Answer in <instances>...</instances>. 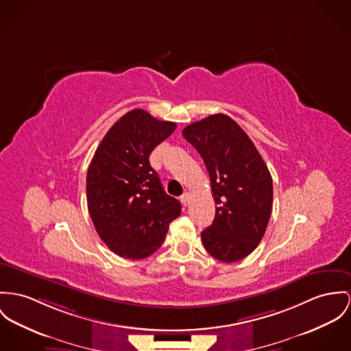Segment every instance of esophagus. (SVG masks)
<instances>
[{
  "label": "esophagus",
  "mask_w": 351,
  "mask_h": 351,
  "mask_svg": "<svg viewBox=\"0 0 351 351\" xmlns=\"http://www.w3.org/2000/svg\"><path fill=\"white\" fill-rule=\"evenodd\" d=\"M189 197H191L189 192H184V193L180 196V202H182L184 206H187L189 203Z\"/></svg>",
  "instance_id": "34e87169"
}]
</instances>
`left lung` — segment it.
Segmentation results:
<instances>
[{"label":"left lung","instance_id":"1","mask_svg":"<svg viewBox=\"0 0 351 351\" xmlns=\"http://www.w3.org/2000/svg\"><path fill=\"white\" fill-rule=\"evenodd\" d=\"M183 136L203 158L217 206L202 242L217 261L238 262L266 232L274 193L270 171L251 138L227 114L192 123Z\"/></svg>","mask_w":351,"mask_h":351}]
</instances>
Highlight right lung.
Wrapping results in <instances>:
<instances>
[{"instance_id":"obj_1","label":"right lung","mask_w":351,"mask_h":351,"mask_svg":"<svg viewBox=\"0 0 351 351\" xmlns=\"http://www.w3.org/2000/svg\"><path fill=\"white\" fill-rule=\"evenodd\" d=\"M175 130L172 121L132 109L110 127L88 168L89 215L101 241L121 258L154 254L182 213L149 164L151 152Z\"/></svg>"}]
</instances>
